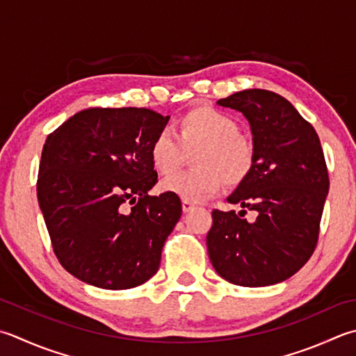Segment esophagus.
I'll return each mask as SVG.
<instances>
[{
	"label": "esophagus",
	"mask_w": 356,
	"mask_h": 356,
	"mask_svg": "<svg viewBox=\"0 0 356 356\" xmlns=\"http://www.w3.org/2000/svg\"><path fill=\"white\" fill-rule=\"evenodd\" d=\"M193 208H194V204H193V202H190V200H182V210H184V213L191 211Z\"/></svg>",
	"instance_id": "1"
}]
</instances>
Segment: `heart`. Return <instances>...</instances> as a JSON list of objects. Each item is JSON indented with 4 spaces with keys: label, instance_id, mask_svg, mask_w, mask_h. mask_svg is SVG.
<instances>
[{
    "label": "heart",
    "instance_id": "1",
    "mask_svg": "<svg viewBox=\"0 0 356 356\" xmlns=\"http://www.w3.org/2000/svg\"><path fill=\"white\" fill-rule=\"evenodd\" d=\"M196 170L180 172L160 185L165 193L180 199L199 202L219 190L222 182L236 186L245 180L256 162V145L243 134L234 117L213 106H197L179 117L176 136L159 131L149 145V159L162 176L176 172L185 151H194Z\"/></svg>",
    "mask_w": 356,
    "mask_h": 356
}]
</instances>
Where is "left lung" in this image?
Here are the masks:
<instances>
[{
	"label": "left lung",
	"instance_id": "8db88e82",
	"mask_svg": "<svg viewBox=\"0 0 356 356\" xmlns=\"http://www.w3.org/2000/svg\"><path fill=\"white\" fill-rule=\"evenodd\" d=\"M252 127L256 162L227 200L239 214L213 210L208 256L225 281L266 287L293 276L318 243L329 172L315 128L293 104L266 89H245L218 102ZM256 211L254 222L243 219Z\"/></svg>",
	"mask_w": 356,
	"mask_h": 356
}]
</instances>
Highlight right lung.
<instances>
[{
  "label": "right lung",
  "instance_id": "right-lung-1",
  "mask_svg": "<svg viewBox=\"0 0 356 356\" xmlns=\"http://www.w3.org/2000/svg\"><path fill=\"white\" fill-rule=\"evenodd\" d=\"M170 120L146 108H88L47 136L37 180L54 253L76 280L106 290L156 275L182 214L157 182L149 145Z\"/></svg>",
  "mask_w": 356,
  "mask_h": 356
}]
</instances>
